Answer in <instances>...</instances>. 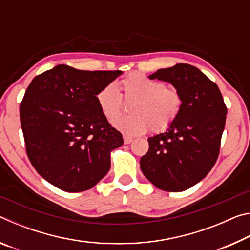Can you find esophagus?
Wrapping results in <instances>:
<instances>
[{
    "mask_svg": "<svg viewBox=\"0 0 250 250\" xmlns=\"http://www.w3.org/2000/svg\"><path fill=\"white\" fill-rule=\"evenodd\" d=\"M132 140H133V139L131 138V137H128V135H125V137H124V142H125V145H129V143L132 142Z\"/></svg>",
    "mask_w": 250,
    "mask_h": 250,
    "instance_id": "34e87169",
    "label": "esophagus"
}]
</instances>
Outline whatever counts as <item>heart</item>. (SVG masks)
Segmentation results:
<instances>
[{
  "label": "heart",
  "mask_w": 250,
  "mask_h": 250,
  "mask_svg": "<svg viewBox=\"0 0 250 250\" xmlns=\"http://www.w3.org/2000/svg\"><path fill=\"white\" fill-rule=\"evenodd\" d=\"M119 88L122 98L131 101V115L117 118L112 125L126 135L142 134L149 128L153 132H160L167 129L180 115L183 100L179 90L167 87L160 80L133 73L121 80ZM121 96L112 83L105 84L97 92V104L108 120L121 112Z\"/></svg>",
  "instance_id": "b5f03b06"
}]
</instances>
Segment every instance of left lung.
<instances>
[{"label": "left lung", "mask_w": 250, "mask_h": 250, "mask_svg": "<svg viewBox=\"0 0 250 250\" xmlns=\"http://www.w3.org/2000/svg\"><path fill=\"white\" fill-rule=\"evenodd\" d=\"M170 83L182 96V108L166 132L147 139L141 171L163 191H185L208 174L218 158L227 108L217 84L188 64H176L149 76Z\"/></svg>", "instance_id": "left-lung-1"}]
</instances>
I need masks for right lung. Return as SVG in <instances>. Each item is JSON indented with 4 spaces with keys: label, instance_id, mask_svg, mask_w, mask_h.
I'll return each mask as SVG.
<instances>
[{
    "label": "right lung",
    "instance_id": "right-lung-1",
    "mask_svg": "<svg viewBox=\"0 0 250 250\" xmlns=\"http://www.w3.org/2000/svg\"><path fill=\"white\" fill-rule=\"evenodd\" d=\"M121 74L57 65L29 83L21 125L32 166L50 184L83 192L108 173L110 152L124 139L101 113L96 95Z\"/></svg>",
    "mask_w": 250,
    "mask_h": 250
}]
</instances>
